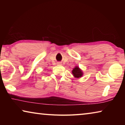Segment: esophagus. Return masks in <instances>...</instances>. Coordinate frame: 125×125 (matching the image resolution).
<instances>
[{
  "mask_svg": "<svg viewBox=\"0 0 125 125\" xmlns=\"http://www.w3.org/2000/svg\"><path fill=\"white\" fill-rule=\"evenodd\" d=\"M58 63L59 64H61V63Z\"/></svg>",
  "mask_w": 125,
  "mask_h": 125,
  "instance_id": "34e87169",
  "label": "esophagus"
}]
</instances>
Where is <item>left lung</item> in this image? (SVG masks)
I'll use <instances>...</instances> for the list:
<instances>
[{"instance_id":"8db88e82","label":"left lung","mask_w":125,"mask_h":125,"mask_svg":"<svg viewBox=\"0 0 125 125\" xmlns=\"http://www.w3.org/2000/svg\"><path fill=\"white\" fill-rule=\"evenodd\" d=\"M72 74L74 77V78H81L83 75V71L79 67L77 66V65L74 68L72 71Z\"/></svg>"}]
</instances>
